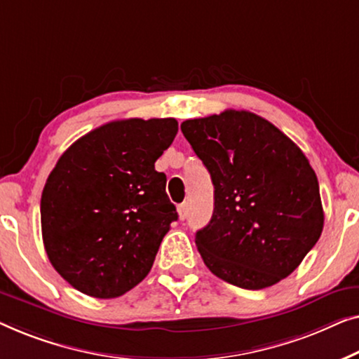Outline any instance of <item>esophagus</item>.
<instances>
[{"mask_svg": "<svg viewBox=\"0 0 359 359\" xmlns=\"http://www.w3.org/2000/svg\"><path fill=\"white\" fill-rule=\"evenodd\" d=\"M187 211H189V210H187V205H185V203H182V205L177 206V213H179V218H180L182 221H184V219L187 218Z\"/></svg>", "mask_w": 359, "mask_h": 359, "instance_id": "obj_1", "label": "esophagus"}]
</instances>
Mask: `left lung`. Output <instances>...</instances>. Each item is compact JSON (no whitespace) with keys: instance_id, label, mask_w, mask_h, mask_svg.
<instances>
[{"instance_id":"left-lung-1","label":"left lung","mask_w":359,"mask_h":359,"mask_svg":"<svg viewBox=\"0 0 359 359\" xmlns=\"http://www.w3.org/2000/svg\"><path fill=\"white\" fill-rule=\"evenodd\" d=\"M180 130L215 185L213 216L195 236L211 273L244 290L291 275L324 229L319 182L304 153L247 110L185 120Z\"/></svg>"}]
</instances>
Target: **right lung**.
Segmentation results:
<instances>
[{
    "instance_id": "1",
    "label": "right lung",
    "mask_w": 359,
    "mask_h": 359,
    "mask_svg": "<svg viewBox=\"0 0 359 359\" xmlns=\"http://www.w3.org/2000/svg\"><path fill=\"white\" fill-rule=\"evenodd\" d=\"M175 118L105 123L69 146L50 172L40 221L50 264L84 294L122 296L149 273L179 215L154 163Z\"/></svg>"
}]
</instances>
